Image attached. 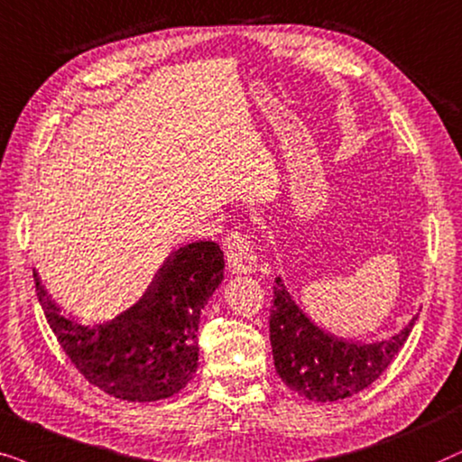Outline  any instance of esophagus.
<instances>
[{
  "mask_svg": "<svg viewBox=\"0 0 462 462\" xmlns=\"http://www.w3.org/2000/svg\"><path fill=\"white\" fill-rule=\"evenodd\" d=\"M224 251L227 266L236 274H249L255 273L257 268V255L254 247H251L249 236L243 230H230L224 238Z\"/></svg>",
  "mask_w": 462,
  "mask_h": 462,
  "instance_id": "esophagus-1",
  "label": "esophagus"
}]
</instances>
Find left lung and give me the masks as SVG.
Listing matches in <instances>:
<instances>
[{
  "instance_id": "obj_1",
  "label": "left lung",
  "mask_w": 462,
  "mask_h": 462,
  "mask_svg": "<svg viewBox=\"0 0 462 462\" xmlns=\"http://www.w3.org/2000/svg\"><path fill=\"white\" fill-rule=\"evenodd\" d=\"M270 310L274 367L289 389L312 402L353 397L383 376L408 340L416 319L389 340L353 344L331 337L310 323L276 276Z\"/></svg>"
}]
</instances>
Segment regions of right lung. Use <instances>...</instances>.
<instances>
[{"label":"right lung","instance_id":"right-lung-1","mask_svg":"<svg viewBox=\"0 0 462 462\" xmlns=\"http://www.w3.org/2000/svg\"><path fill=\"white\" fill-rule=\"evenodd\" d=\"M224 279V251L189 243L169 255L143 298L114 321L82 325L60 315L33 273L35 293L60 348L90 384L125 402L181 391L199 367V323Z\"/></svg>","mask_w":462,"mask_h":462}]
</instances>
